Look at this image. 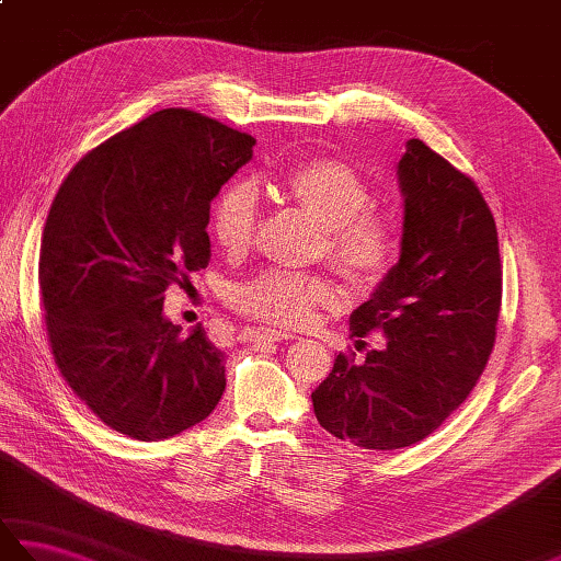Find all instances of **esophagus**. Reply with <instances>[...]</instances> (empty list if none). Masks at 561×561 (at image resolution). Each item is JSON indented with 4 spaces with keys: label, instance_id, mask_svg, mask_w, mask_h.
<instances>
[{
    "label": "esophagus",
    "instance_id": "obj_1",
    "mask_svg": "<svg viewBox=\"0 0 561 561\" xmlns=\"http://www.w3.org/2000/svg\"><path fill=\"white\" fill-rule=\"evenodd\" d=\"M248 340L255 344H272V342H284V340H294L291 335L274 328H248Z\"/></svg>",
    "mask_w": 561,
    "mask_h": 561
}]
</instances>
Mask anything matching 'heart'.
<instances>
[{"label": "heart", "instance_id": "heart-1", "mask_svg": "<svg viewBox=\"0 0 561 561\" xmlns=\"http://www.w3.org/2000/svg\"><path fill=\"white\" fill-rule=\"evenodd\" d=\"M282 195L323 226V253L354 287H371L396 265L400 238L383 214L371 207L374 195L364 178L340 159H311L282 175ZM211 238L229 255H241L255 243L257 197L248 183L226 187L211 207ZM233 304L267 323L301 328L318 308L335 304L332 284L311 272L270 270L241 284Z\"/></svg>", "mask_w": 561, "mask_h": 561}]
</instances>
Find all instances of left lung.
I'll list each match as a JSON object with an SVG mask.
<instances>
[{"mask_svg":"<svg viewBox=\"0 0 561 561\" xmlns=\"http://www.w3.org/2000/svg\"><path fill=\"white\" fill-rule=\"evenodd\" d=\"M398 181L400 260L350 318L352 337L378 330L386 347L362 364L337 354L311 396L325 432L371 450L412 446L460 408L490 359L502 308L496 224L472 178L410 139Z\"/></svg>","mask_w":561,"mask_h":561,"instance_id":"left-lung-1","label":"left lung"}]
</instances>
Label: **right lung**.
<instances>
[{
    "instance_id": "1",
    "label": "right lung",
    "mask_w": 561,
    "mask_h": 561,
    "mask_svg": "<svg viewBox=\"0 0 561 561\" xmlns=\"http://www.w3.org/2000/svg\"><path fill=\"white\" fill-rule=\"evenodd\" d=\"M255 139L165 108L89 151L47 214L38 282L59 374L75 396L137 440L207 420L224 352L163 316L165 289L209 262V207L253 159Z\"/></svg>"
}]
</instances>
